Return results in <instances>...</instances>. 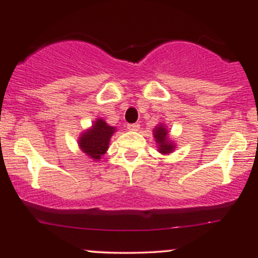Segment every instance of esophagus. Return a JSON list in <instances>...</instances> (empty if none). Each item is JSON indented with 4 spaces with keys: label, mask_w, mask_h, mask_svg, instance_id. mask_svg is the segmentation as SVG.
Returning a JSON list of instances; mask_svg holds the SVG:
<instances>
[{
    "label": "esophagus",
    "mask_w": 258,
    "mask_h": 258,
    "mask_svg": "<svg viewBox=\"0 0 258 258\" xmlns=\"http://www.w3.org/2000/svg\"><path fill=\"white\" fill-rule=\"evenodd\" d=\"M127 128H128V131L137 132L140 130V123H130L127 124Z\"/></svg>",
    "instance_id": "obj_1"
}]
</instances>
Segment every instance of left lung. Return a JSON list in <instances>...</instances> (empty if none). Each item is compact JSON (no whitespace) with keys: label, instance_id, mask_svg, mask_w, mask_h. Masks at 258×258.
Returning <instances> with one entry per match:
<instances>
[{"label":"left lung","instance_id":"1","mask_svg":"<svg viewBox=\"0 0 258 258\" xmlns=\"http://www.w3.org/2000/svg\"><path fill=\"white\" fill-rule=\"evenodd\" d=\"M153 136L156 142L158 143V151L163 154H169L174 151L175 145L174 142L169 140L168 136V130L165 128L164 124H158L156 128L153 130Z\"/></svg>","mask_w":258,"mask_h":258}]
</instances>
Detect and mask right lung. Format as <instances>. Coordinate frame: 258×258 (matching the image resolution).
Listing matches in <instances>:
<instances>
[{
	"label": "right lung",
	"instance_id": "1",
	"mask_svg": "<svg viewBox=\"0 0 258 258\" xmlns=\"http://www.w3.org/2000/svg\"><path fill=\"white\" fill-rule=\"evenodd\" d=\"M115 131V127L108 126L102 118H97L94 122L93 127L83 132V135L79 137L81 151L94 161H97L101 158L102 154L106 153L110 138Z\"/></svg>",
	"mask_w": 258,
	"mask_h": 258
}]
</instances>
